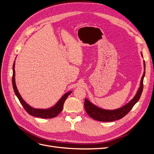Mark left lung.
Segmentation results:
<instances>
[{"label": "left lung", "mask_w": 154, "mask_h": 154, "mask_svg": "<svg viewBox=\"0 0 154 154\" xmlns=\"http://www.w3.org/2000/svg\"><path fill=\"white\" fill-rule=\"evenodd\" d=\"M144 68L145 70V61ZM145 75V71H144L143 75L141 80L140 87L138 91H137L135 97L132 99L129 103L124 106L123 107L115 110L103 109L95 106V105L92 104L91 102L88 101L87 99H85L84 106L86 112L93 119L100 122H113L123 118L124 116H125L129 112L131 109L133 108L135 104L139 100L143 92V79Z\"/></svg>", "instance_id": "1"}]
</instances>
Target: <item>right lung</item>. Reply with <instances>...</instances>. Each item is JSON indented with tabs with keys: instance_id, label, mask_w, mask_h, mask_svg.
<instances>
[{
	"instance_id": "add662e5",
	"label": "right lung",
	"mask_w": 154,
	"mask_h": 154,
	"mask_svg": "<svg viewBox=\"0 0 154 154\" xmlns=\"http://www.w3.org/2000/svg\"><path fill=\"white\" fill-rule=\"evenodd\" d=\"M13 76H12V83H13V87L14 93L17 95V97L18 98L20 103L22 104L23 107L25 109V111L29 113V115H32L34 116H35V117H39L42 119H52L54 117H55L58 115H59L63 109V103H64L65 100H66L67 97H68V95H69L72 92L70 91L66 94L63 95V96L60 99V100L58 102L55 106L52 107L50 109H35L32 108L31 106L26 104L24 100L22 99V97H21L20 94H19L17 86H16V83H15V71H14V62L13 63Z\"/></svg>"
}]
</instances>
